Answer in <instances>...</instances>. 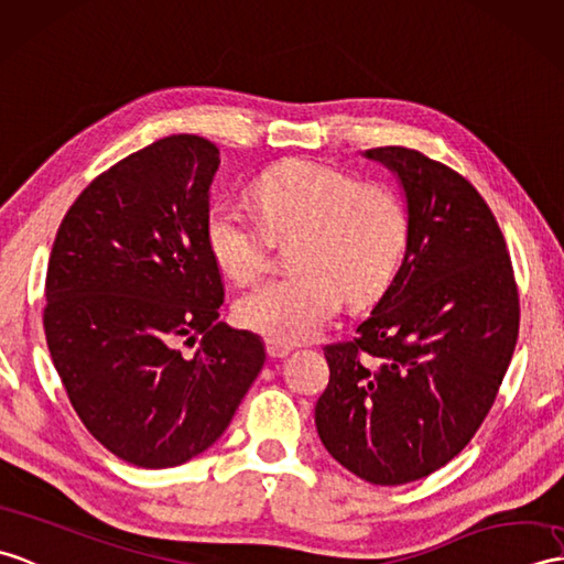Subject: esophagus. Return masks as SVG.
I'll use <instances>...</instances> for the list:
<instances>
[{
    "label": "esophagus",
    "instance_id": "esophagus-1",
    "mask_svg": "<svg viewBox=\"0 0 564 564\" xmlns=\"http://www.w3.org/2000/svg\"><path fill=\"white\" fill-rule=\"evenodd\" d=\"M293 348L291 346H285V344H279V341H267V352H269V358H273V360H281V358H285L288 352H291Z\"/></svg>",
    "mask_w": 564,
    "mask_h": 564
}]
</instances>
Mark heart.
I'll use <instances>...</instances> for the list:
<instances>
[{"label": "heart", "instance_id": "1", "mask_svg": "<svg viewBox=\"0 0 564 564\" xmlns=\"http://www.w3.org/2000/svg\"><path fill=\"white\" fill-rule=\"evenodd\" d=\"M259 218L216 202L204 235L218 269L235 283L257 281L271 264V240L297 235L288 276L261 283L235 305V317L269 341L300 344L317 336L344 297L352 307L387 293L409 245V212L397 189L360 182L348 170L291 159L252 185Z\"/></svg>", "mask_w": 564, "mask_h": 564}]
</instances>
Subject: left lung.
Returning <instances> with one entry per match:
<instances>
[{"instance_id": "obj_1", "label": "left lung", "mask_w": 564, "mask_h": 564, "mask_svg": "<svg viewBox=\"0 0 564 564\" xmlns=\"http://www.w3.org/2000/svg\"><path fill=\"white\" fill-rule=\"evenodd\" d=\"M399 175L409 245L352 341L324 346L319 440L375 486L430 476L490 413L519 336V288L502 230L470 182L405 147L370 149Z\"/></svg>"}]
</instances>
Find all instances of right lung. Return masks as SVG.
I'll use <instances>...</instances> for the list:
<instances>
[{"instance_id":"obj_1","label":"right lung","mask_w":564,"mask_h":564,"mask_svg":"<svg viewBox=\"0 0 564 564\" xmlns=\"http://www.w3.org/2000/svg\"><path fill=\"white\" fill-rule=\"evenodd\" d=\"M218 163L194 134L127 155L78 194L50 252L52 362L90 435L141 468L212 447L267 360L259 336L218 322L226 291L204 235Z\"/></svg>"}]
</instances>
